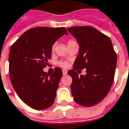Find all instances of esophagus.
<instances>
[{"mask_svg":"<svg viewBox=\"0 0 129 129\" xmlns=\"http://www.w3.org/2000/svg\"><path fill=\"white\" fill-rule=\"evenodd\" d=\"M62 72H63V74L64 76H66L67 74V73H68V71L66 70H63Z\"/></svg>","mask_w":129,"mask_h":129,"instance_id":"obj_1","label":"esophagus"}]
</instances>
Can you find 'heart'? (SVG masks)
I'll list each match as a JSON object with an SVG mask.
<instances>
[{"label":"heart","mask_w":129,"mask_h":129,"mask_svg":"<svg viewBox=\"0 0 129 129\" xmlns=\"http://www.w3.org/2000/svg\"><path fill=\"white\" fill-rule=\"evenodd\" d=\"M75 43V41H73V40H69L68 41V46L70 45H71V44H72V43ZM55 44H53V46H52L51 47V50L52 51H53L54 49H55ZM58 64H59V66H60L61 67H62V68H66L67 66H68V62H67L66 61H58Z\"/></svg>","instance_id":"1"}]
</instances>
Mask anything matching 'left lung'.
<instances>
[{
	"label": "left lung",
	"mask_w": 129,
	"mask_h": 129,
	"mask_svg": "<svg viewBox=\"0 0 129 129\" xmlns=\"http://www.w3.org/2000/svg\"><path fill=\"white\" fill-rule=\"evenodd\" d=\"M80 46L73 70L68 74L72 78L71 92L74 100L82 106H95L106 97L114 78L117 55L111 39L91 26L68 27ZM86 68V75L75 72Z\"/></svg>",
	"instance_id": "obj_1"
}]
</instances>
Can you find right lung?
<instances>
[{
  "label": "right lung",
  "mask_w": 129,
  "mask_h": 129,
  "mask_svg": "<svg viewBox=\"0 0 129 129\" xmlns=\"http://www.w3.org/2000/svg\"><path fill=\"white\" fill-rule=\"evenodd\" d=\"M66 34L65 27H33L25 32L10 49L9 76L19 97L34 110L51 106L62 76L61 69L52 74L43 71L51 57V47Z\"/></svg>",
  "instance_id": "add662e5"
}]
</instances>
